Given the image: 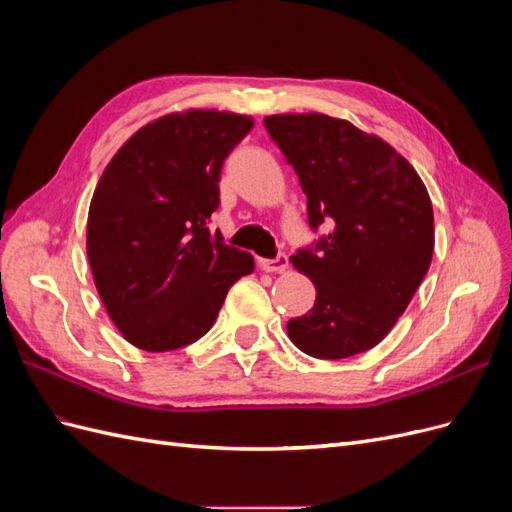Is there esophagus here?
<instances>
[{
    "label": "esophagus",
    "mask_w": 512,
    "mask_h": 512,
    "mask_svg": "<svg viewBox=\"0 0 512 512\" xmlns=\"http://www.w3.org/2000/svg\"><path fill=\"white\" fill-rule=\"evenodd\" d=\"M260 267L267 269V271H275V273H282L288 269V256L286 254H277L271 260H260Z\"/></svg>",
    "instance_id": "34e87169"
}]
</instances>
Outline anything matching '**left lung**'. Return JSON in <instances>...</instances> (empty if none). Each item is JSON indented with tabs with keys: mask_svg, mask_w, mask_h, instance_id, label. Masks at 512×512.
<instances>
[{
	"mask_svg": "<svg viewBox=\"0 0 512 512\" xmlns=\"http://www.w3.org/2000/svg\"><path fill=\"white\" fill-rule=\"evenodd\" d=\"M271 141L307 196V222L329 235L301 247L292 267L316 286L290 318L292 344L314 359H348L380 344L406 312L433 254V209L416 170L384 143L327 115H273Z\"/></svg>",
	"mask_w": 512,
	"mask_h": 512,
	"instance_id": "left-lung-1",
	"label": "left lung"
}]
</instances>
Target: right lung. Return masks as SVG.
I'll use <instances>...</instances> for the list:
<instances>
[{
  "label": "right lung",
  "mask_w": 512,
  "mask_h": 512,
  "mask_svg": "<svg viewBox=\"0 0 512 512\" xmlns=\"http://www.w3.org/2000/svg\"><path fill=\"white\" fill-rule=\"evenodd\" d=\"M254 121L188 111L166 115L123 145L89 205L87 256L115 327L147 352L183 348L218 318L254 258L209 232L220 173Z\"/></svg>",
  "instance_id": "add662e5"
}]
</instances>
